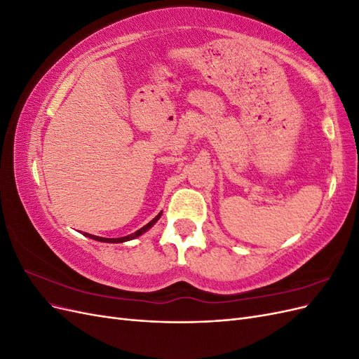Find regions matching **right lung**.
I'll use <instances>...</instances> for the list:
<instances>
[{
	"mask_svg": "<svg viewBox=\"0 0 359 359\" xmlns=\"http://www.w3.org/2000/svg\"><path fill=\"white\" fill-rule=\"evenodd\" d=\"M163 212V211H161ZM161 212H158L153 220H151L148 224H145L144 227H140L139 231H136L135 233H130V235H127V236H121V238H103V236H95V235H90V233H86V232H83V235L85 236H88V238H91V240H95V241H100V243H112V244H118V243H126V241H132V240H135V238H137V236H140V235H144L147 231H149L151 227H153L157 222H158V219L161 217Z\"/></svg>",
	"mask_w": 359,
	"mask_h": 359,
	"instance_id": "1",
	"label": "right lung"
}]
</instances>
